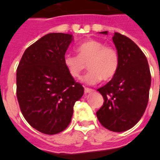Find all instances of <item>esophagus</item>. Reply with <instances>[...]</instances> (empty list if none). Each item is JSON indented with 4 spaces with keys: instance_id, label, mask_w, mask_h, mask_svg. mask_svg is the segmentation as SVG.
I'll return each mask as SVG.
<instances>
[{
    "instance_id": "obj_1",
    "label": "esophagus",
    "mask_w": 160,
    "mask_h": 160,
    "mask_svg": "<svg viewBox=\"0 0 160 160\" xmlns=\"http://www.w3.org/2000/svg\"><path fill=\"white\" fill-rule=\"evenodd\" d=\"M94 91V90L93 89H90V88H87V87H86L85 88V92L86 93H91Z\"/></svg>"
}]
</instances>
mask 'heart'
Returning a JSON list of instances; mask_svg holds the SVG:
<instances>
[{"label":"heart","mask_w":160,"mask_h":160,"mask_svg":"<svg viewBox=\"0 0 160 160\" xmlns=\"http://www.w3.org/2000/svg\"><path fill=\"white\" fill-rule=\"evenodd\" d=\"M76 52L78 56L66 54L63 58L65 67L71 77H80L86 64H88L90 70L82 78V81L86 84H97L102 79L108 81L116 74L119 66V56L112 46L90 39L79 44Z\"/></svg>","instance_id":"b5f03b06"}]
</instances>
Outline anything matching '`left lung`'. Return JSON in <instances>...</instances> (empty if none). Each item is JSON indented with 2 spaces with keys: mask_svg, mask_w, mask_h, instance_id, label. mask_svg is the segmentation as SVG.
Returning <instances> with one entry per match:
<instances>
[{
  "mask_svg": "<svg viewBox=\"0 0 160 160\" xmlns=\"http://www.w3.org/2000/svg\"><path fill=\"white\" fill-rule=\"evenodd\" d=\"M99 33L107 35L108 32ZM112 40L119 56V66L111 81L97 90L104 103L96 114L104 128L122 132L142 118L148 102L152 77L148 59L135 42L118 32H114Z\"/></svg>",
  "mask_w": 160,
  "mask_h": 160,
  "instance_id": "left-lung-1",
  "label": "left lung"
}]
</instances>
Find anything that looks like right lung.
Here are the masks:
<instances>
[{
  "label": "right lung",
  "mask_w": 160,
  "mask_h": 160,
  "mask_svg": "<svg viewBox=\"0 0 160 160\" xmlns=\"http://www.w3.org/2000/svg\"><path fill=\"white\" fill-rule=\"evenodd\" d=\"M73 35L51 32L25 49L17 70V97L24 118L46 135L64 131L84 94L63 63Z\"/></svg>",
  "instance_id": "1"
}]
</instances>
